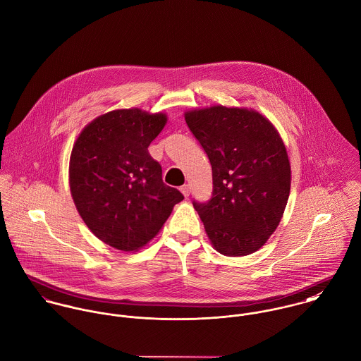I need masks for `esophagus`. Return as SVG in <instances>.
Masks as SVG:
<instances>
[{
	"mask_svg": "<svg viewBox=\"0 0 361 361\" xmlns=\"http://www.w3.org/2000/svg\"><path fill=\"white\" fill-rule=\"evenodd\" d=\"M180 191L183 192V195L187 198V197H190V185L188 184H184L181 188H180Z\"/></svg>",
	"mask_w": 361,
	"mask_h": 361,
	"instance_id": "1",
	"label": "esophagus"
}]
</instances>
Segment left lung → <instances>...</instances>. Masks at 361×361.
I'll use <instances>...</instances> for the list:
<instances>
[{
  "instance_id": "1",
  "label": "left lung",
  "mask_w": 361,
  "mask_h": 361,
  "mask_svg": "<svg viewBox=\"0 0 361 361\" xmlns=\"http://www.w3.org/2000/svg\"><path fill=\"white\" fill-rule=\"evenodd\" d=\"M184 117L212 166V198L192 205L214 248L226 257L258 251L279 226L290 194V161L278 130L243 107L194 109Z\"/></svg>"
}]
</instances>
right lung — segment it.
<instances>
[{
	"label": "right lung",
	"instance_id": "obj_1",
	"mask_svg": "<svg viewBox=\"0 0 361 361\" xmlns=\"http://www.w3.org/2000/svg\"><path fill=\"white\" fill-rule=\"evenodd\" d=\"M166 123L164 113L113 110L90 121L73 144V204L89 230L110 247L142 248L184 200L163 183L161 167L147 150Z\"/></svg>",
	"mask_w": 361,
	"mask_h": 361
}]
</instances>
